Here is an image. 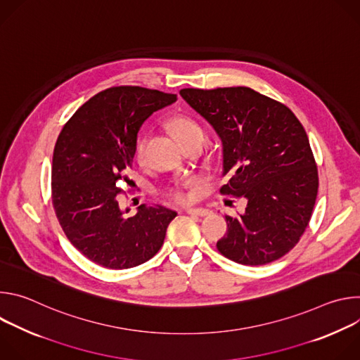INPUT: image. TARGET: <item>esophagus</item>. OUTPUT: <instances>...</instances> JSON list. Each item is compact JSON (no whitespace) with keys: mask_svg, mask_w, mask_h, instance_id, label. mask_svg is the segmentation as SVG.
Listing matches in <instances>:
<instances>
[{"mask_svg":"<svg viewBox=\"0 0 360 360\" xmlns=\"http://www.w3.org/2000/svg\"><path fill=\"white\" fill-rule=\"evenodd\" d=\"M186 214L193 217H207L211 214V211L207 208H191V210H186Z\"/></svg>","mask_w":360,"mask_h":360,"instance_id":"1","label":"esophagus"}]
</instances>
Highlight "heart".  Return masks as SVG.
I'll return each instance as SVG.
<instances>
[{
    "mask_svg": "<svg viewBox=\"0 0 360 360\" xmlns=\"http://www.w3.org/2000/svg\"><path fill=\"white\" fill-rule=\"evenodd\" d=\"M169 128L174 132L175 138L178 139V142L184 146L188 142L196 141V139H205V131L203 128L191 117L186 115H176L169 121ZM148 134H139L135 145H134V155L135 160L138 162H143L145 158V152H146V146H148ZM171 198L175 202L179 203H185L189 200V195L181 192V191H174L171 192Z\"/></svg>",
    "mask_w": 360,
    "mask_h": 360,
    "instance_id": "1",
    "label": "heart"
}]
</instances>
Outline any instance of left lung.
<instances>
[{"instance_id":"8db88e82","label":"left lung","mask_w":360,"mask_h":360,"mask_svg":"<svg viewBox=\"0 0 360 360\" xmlns=\"http://www.w3.org/2000/svg\"><path fill=\"white\" fill-rule=\"evenodd\" d=\"M179 94L221 138L222 175H231L221 192L248 202L239 218L225 215L218 250L240 265L278 261L299 242L318 195V168L302 124L281 102L248 86Z\"/></svg>"}]
</instances>
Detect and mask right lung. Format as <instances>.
I'll return each mask as SVG.
<instances>
[{"instance_id": "add662e5", "label": "right lung", "mask_w": 360, "mask_h": 360, "mask_svg": "<svg viewBox=\"0 0 360 360\" xmlns=\"http://www.w3.org/2000/svg\"><path fill=\"white\" fill-rule=\"evenodd\" d=\"M175 94L114 86L88 99L64 125L53 157L51 186L60 225L89 261L108 269L138 266L161 249L176 212L142 203L134 217L120 207L139 128Z\"/></svg>"}]
</instances>
